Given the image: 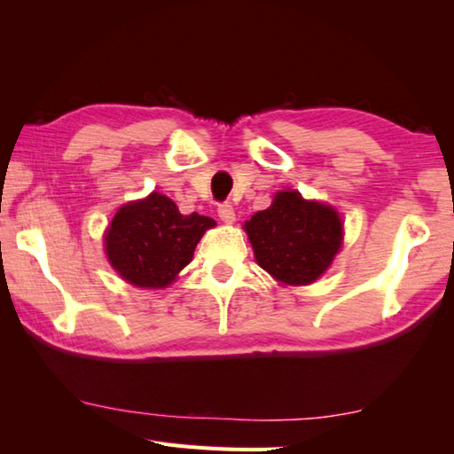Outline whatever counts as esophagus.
Segmentation results:
<instances>
[{
	"instance_id": "esophagus-1",
	"label": "esophagus",
	"mask_w": 454,
	"mask_h": 454,
	"mask_svg": "<svg viewBox=\"0 0 454 454\" xmlns=\"http://www.w3.org/2000/svg\"><path fill=\"white\" fill-rule=\"evenodd\" d=\"M218 216H220L222 222H228V224H232V222L236 220L234 207L230 205V202H222V205H218Z\"/></svg>"
}]
</instances>
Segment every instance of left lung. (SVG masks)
I'll return each instance as SVG.
<instances>
[{"label": "left lung", "mask_w": 454, "mask_h": 454, "mask_svg": "<svg viewBox=\"0 0 454 454\" xmlns=\"http://www.w3.org/2000/svg\"><path fill=\"white\" fill-rule=\"evenodd\" d=\"M257 263L285 285H310L341 247L343 224L337 212L310 202L296 191H281L273 205L246 222Z\"/></svg>", "instance_id": "1"}]
</instances>
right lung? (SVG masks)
Masks as SVG:
<instances>
[{
  "label": "right lung",
  "mask_w": 454,
  "mask_h": 454,
  "mask_svg": "<svg viewBox=\"0 0 454 454\" xmlns=\"http://www.w3.org/2000/svg\"><path fill=\"white\" fill-rule=\"evenodd\" d=\"M215 224L197 212L181 215L169 197L152 192L119 208L105 234V249L124 281L163 288L189 265L199 239Z\"/></svg>",
  "instance_id": "1"
}]
</instances>
